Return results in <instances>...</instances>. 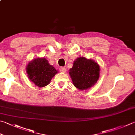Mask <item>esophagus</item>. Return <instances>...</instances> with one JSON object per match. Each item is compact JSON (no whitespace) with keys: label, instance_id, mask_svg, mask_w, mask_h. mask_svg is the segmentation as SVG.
I'll use <instances>...</instances> for the list:
<instances>
[{"label":"esophagus","instance_id":"obj_1","mask_svg":"<svg viewBox=\"0 0 135 135\" xmlns=\"http://www.w3.org/2000/svg\"><path fill=\"white\" fill-rule=\"evenodd\" d=\"M59 70L61 72L65 73V72H66V68H64V67H60L59 68Z\"/></svg>","mask_w":135,"mask_h":135}]
</instances>
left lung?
<instances>
[{
  "label": "left lung",
  "instance_id": "8db88e82",
  "mask_svg": "<svg viewBox=\"0 0 135 135\" xmlns=\"http://www.w3.org/2000/svg\"><path fill=\"white\" fill-rule=\"evenodd\" d=\"M100 68L93 60L85 57L77 58L69 70L73 84L79 90H86L97 82L100 74Z\"/></svg>",
  "mask_w": 135,
  "mask_h": 135
}]
</instances>
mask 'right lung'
I'll list each match as a JSON object with an SVG mask.
<instances>
[{"label":"right lung","mask_w":135,"mask_h":135,"mask_svg":"<svg viewBox=\"0 0 135 135\" xmlns=\"http://www.w3.org/2000/svg\"><path fill=\"white\" fill-rule=\"evenodd\" d=\"M26 72L29 79L35 85L43 88L49 85L58 71L50 65L45 57L36 58L28 63Z\"/></svg>","instance_id":"1"}]
</instances>
